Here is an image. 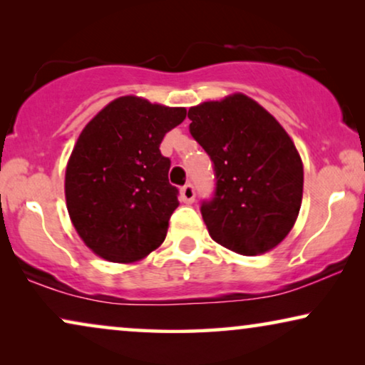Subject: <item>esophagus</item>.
I'll return each instance as SVG.
<instances>
[{
	"instance_id": "esophagus-1",
	"label": "esophagus",
	"mask_w": 365,
	"mask_h": 365,
	"mask_svg": "<svg viewBox=\"0 0 365 365\" xmlns=\"http://www.w3.org/2000/svg\"><path fill=\"white\" fill-rule=\"evenodd\" d=\"M194 197H196V191H194L191 184H186V186L181 189V201L186 204H191L194 202Z\"/></svg>"
}]
</instances>
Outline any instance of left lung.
<instances>
[{"instance_id":"left-lung-1","label":"left lung","mask_w":365,"mask_h":365,"mask_svg":"<svg viewBox=\"0 0 365 365\" xmlns=\"http://www.w3.org/2000/svg\"><path fill=\"white\" fill-rule=\"evenodd\" d=\"M189 131L216 171V196L201 214L217 244L241 256L279 246L297 221L304 168L276 118L242 93L189 108Z\"/></svg>"}]
</instances>
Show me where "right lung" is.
Here are the masks:
<instances>
[{
	"mask_svg": "<svg viewBox=\"0 0 365 365\" xmlns=\"http://www.w3.org/2000/svg\"><path fill=\"white\" fill-rule=\"evenodd\" d=\"M184 119L186 108L121 96L84 126L68 159L64 196L78 236L96 256L136 262L166 239L179 201L159 144Z\"/></svg>",
	"mask_w": 365,
	"mask_h": 365,
	"instance_id": "add662e5",
	"label": "right lung"
}]
</instances>
